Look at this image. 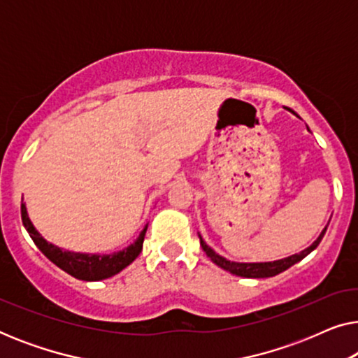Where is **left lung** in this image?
I'll use <instances>...</instances> for the list:
<instances>
[{"mask_svg":"<svg viewBox=\"0 0 358 358\" xmlns=\"http://www.w3.org/2000/svg\"><path fill=\"white\" fill-rule=\"evenodd\" d=\"M292 114H295V112L290 110ZM298 117V114H295ZM308 129V127H306ZM327 229V224L322 229L320 236L316 238V241L311 244V246H308L306 249H303L301 252L298 254H293V256H288V257H283V259H278V261H271V262H234V261H228V259H224L223 256H220L213 251L212 248L208 246L207 243L203 241L202 236L199 234L200 238V246L205 251V254L210 257V261L213 264H217L218 267H222L223 271H227L229 273H233V275H238V277H246V278H267V277H273V275H278V273L287 271L288 267H292L293 264L300 262L301 259H305L308 254L315 251L317 248V244L321 243L322 236H324Z\"/></svg>","mask_w":358,"mask_h":358,"instance_id":"left-lung-1","label":"left lung"}]
</instances>
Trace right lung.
I'll return each mask as SVG.
<instances>
[{
	"mask_svg": "<svg viewBox=\"0 0 358 358\" xmlns=\"http://www.w3.org/2000/svg\"><path fill=\"white\" fill-rule=\"evenodd\" d=\"M21 217L22 224L27 229L29 236L36 243V246L41 249L43 256L48 261H52L57 267L62 271L70 273L71 277L78 278V280L86 282H97L104 280V278L114 277L115 273L124 271L127 266H130L136 257L140 256L141 249H143L145 233L148 224L141 229L138 238L135 239L130 246L122 249V251L112 252V254H90V252H73L68 249H62L55 246V244L48 243L41 233L34 227L31 218L27 215L26 203L21 202Z\"/></svg>",
	"mask_w": 358,
	"mask_h": 358,
	"instance_id": "obj_1",
	"label": "right lung"
}]
</instances>
